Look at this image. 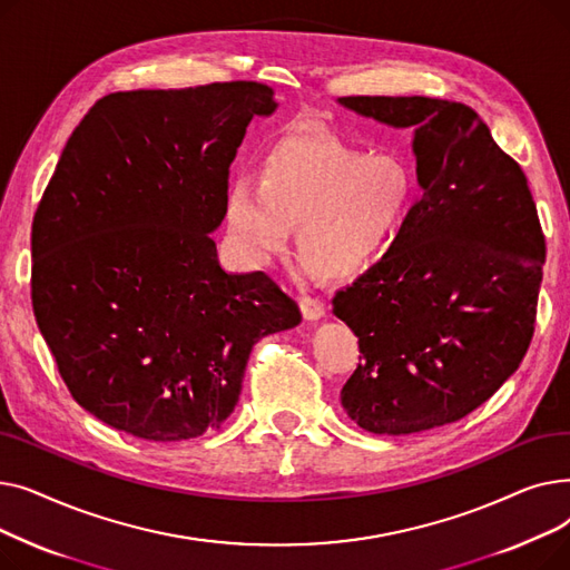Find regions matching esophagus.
Instances as JSON below:
<instances>
[{
  "instance_id": "obj_1",
  "label": "esophagus",
  "mask_w": 570,
  "mask_h": 570,
  "mask_svg": "<svg viewBox=\"0 0 570 570\" xmlns=\"http://www.w3.org/2000/svg\"><path fill=\"white\" fill-rule=\"evenodd\" d=\"M301 312L307 321H318L325 316V305L318 301V297H301Z\"/></svg>"
}]
</instances>
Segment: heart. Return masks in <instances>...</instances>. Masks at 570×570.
Masks as SVG:
<instances>
[{
    "label": "heart",
    "instance_id": "heart-1",
    "mask_svg": "<svg viewBox=\"0 0 570 570\" xmlns=\"http://www.w3.org/2000/svg\"><path fill=\"white\" fill-rule=\"evenodd\" d=\"M421 179L402 155H370L325 131L275 140L256 183L226 189V230L247 263L263 267L297 228V256L327 279H348L376 263L409 226Z\"/></svg>",
    "mask_w": 570,
    "mask_h": 570
}]
</instances>
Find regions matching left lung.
Segmentation results:
<instances>
[{"mask_svg": "<svg viewBox=\"0 0 570 570\" xmlns=\"http://www.w3.org/2000/svg\"><path fill=\"white\" fill-rule=\"evenodd\" d=\"M340 106L413 129L423 189L397 243L333 297L363 353L342 406L372 434L455 423L520 367L533 335L546 237L527 177L464 104L346 97Z\"/></svg>", "mask_w": 570, "mask_h": 570, "instance_id": "8db88e82", "label": "left lung"}]
</instances>
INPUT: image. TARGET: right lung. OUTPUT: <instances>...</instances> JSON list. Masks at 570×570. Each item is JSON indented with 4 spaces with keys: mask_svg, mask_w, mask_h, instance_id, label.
Wrapping results in <instances>:
<instances>
[{
    "mask_svg": "<svg viewBox=\"0 0 570 570\" xmlns=\"http://www.w3.org/2000/svg\"><path fill=\"white\" fill-rule=\"evenodd\" d=\"M258 82L134 89L71 134L32 224V305L73 400L101 423L185 441L233 413L252 346L303 321L263 273H226L209 233Z\"/></svg>",
    "mask_w": 570,
    "mask_h": 570,
    "instance_id": "1",
    "label": "right lung"
}]
</instances>
